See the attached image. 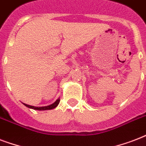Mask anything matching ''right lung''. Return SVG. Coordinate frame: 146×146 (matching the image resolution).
I'll use <instances>...</instances> for the list:
<instances>
[{
	"label": "right lung",
	"instance_id": "1",
	"mask_svg": "<svg viewBox=\"0 0 146 146\" xmlns=\"http://www.w3.org/2000/svg\"><path fill=\"white\" fill-rule=\"evenodd\" d=\"M60 102V99H58L56 101V102L54 103V104H50V105H48V106H44V107H35V106H31V105H29V104H24L25 106H26L27 108H29L32 109H35V110H39V111H44V110H50V109H53L56 108V107L58 105Z\"/></svg>",
	"mask_w": 146,
	"mask_h": 146
}]
</instances>
